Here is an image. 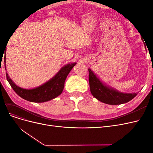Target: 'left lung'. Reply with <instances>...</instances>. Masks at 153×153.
I'll list each match as a JSON object with an SVG mask.
<instances>
[{
	"label": "left lung",
	"mask_w": 153,
	"mask_h": 153,
	"mask_svg": "<svg viewBox=\"0 0 153 153\" xmlns=\"http://www.w3.org/2000/svg\"><path fill=\"white\" fill-rule=\"evenodd\" d=\"M89 80L92 95L102 103L117 105L126 103L135 96V94L123 93L111 89L100 81L91 69H89Z\"/></svg>",
	"instance_id": "1"
}]
</instances>
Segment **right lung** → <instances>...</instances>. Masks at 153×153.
<instances>
[{
    "label": "right lung",
    "mask_w": 153,
    "mask_h": 153,
    "mask_svg": "<svg viewBox=\"0 0 153 153\" xmlns=\"http://www.w3.org/2000/svg\"><path fill=\"white\" fill-rule=\"evenodd\" d=\"M75 64H68L62 67L52 79L34 89H25L17 86L6 74L7 80L16 93L22 98L30 102L43 103L57 98L64 87V82L68 74Z\"/></svg>",
    "instance_id": "add662e5"
}]
</instances>
